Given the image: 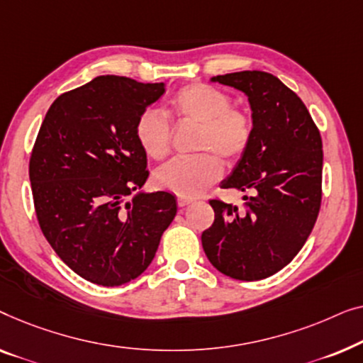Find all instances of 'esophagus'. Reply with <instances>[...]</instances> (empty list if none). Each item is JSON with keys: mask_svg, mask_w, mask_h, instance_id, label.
Listing matches in <instances>:
<instances>
[{"mask_svg": "<svg viewBox=\"0 0 363 363\" xmlns=\"http://www.w3.org/2000/svg\"><path fill=\"white\" fill-rule=\"evenodd\" d=\"M191 203H192V199H182V197L177 199V206L181 208H186L187 206H191Z\"/></svg>", "mask_w": 363, "mask_h": 363, "instance_id": "34e87169", "label": "esophagus"}]
</instances>
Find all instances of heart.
<instances>
[{"instance_id":"heart-1","label":"heart","mask_w":363,"mask_h":363,"mask_svg":"<svg viewBox=\"0 0 363 363\" xmlns=\"http://www.w3.org/2000/svg\"><path fill=\"white\" fill-rule=\"evenodd\" d=\"M169 111L181 123L199 125L196 150L202 155L167 162L155 174L156 186L182 199H194L222 176V157L228 164L242 160L253 138L247 111L232 106L230 95L208 84H187L169 100ZM136 140L151 160H164L171 151L172 126L161 111L146 110L136 121Z\"/></svg>"}]
</instances>
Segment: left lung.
I'll list each match as a JSON object with an SVG mask.
<instances>
[{"label":"left lung","mask_w":363,"mask_h":363,"mask_svg":"<svg viewBox=\"0 0 363 363\" xmlns=\"http://www.w3.org/2000/svg\"><path fill=\"white\" fill-rule=\"evenodd\" d=\"M248 96L253 138L222 189L250 192L243 207L208 201L216 220L202 247L218 272L258 281L284 268L308 240L323 199V140L303 100L262 70L212 77Z\"/></svg>","instance_id":"obj_1"}]
</instances>
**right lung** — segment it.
<instances>
[{
  "mask_svg": "<svg viewBox=\"0 0 363 363\" xmlns=\"http://www.w3.org/2000/svg\"><path fill=\"white\" fill-rule=\"evenodd\" d=\"M164 84L100 75L65 91L45 113L29 160L40 230L86 281L121 286L155 258L177 212L172 194L138 192L150 176L136 121Z\"/></svg>",
  "mask_w": 363,
  "mask_h": 363,
  "instance_id": "1",
  "label": "right lung"
}]
</instances>
